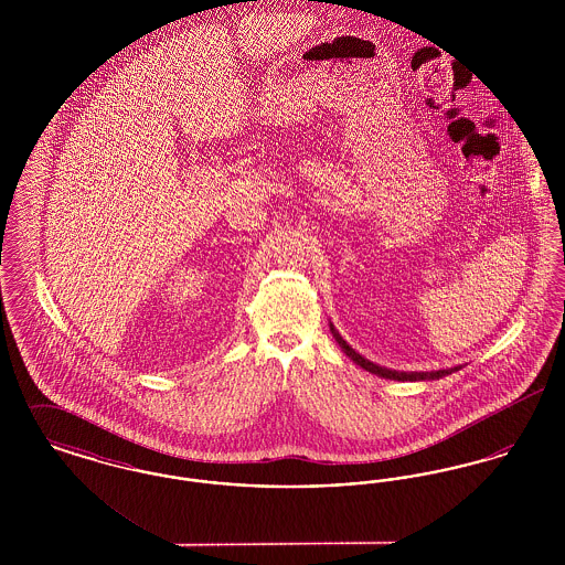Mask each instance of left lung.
Returning <instances> with one entry per match:
<instances>
[{"mask_svg": "<svg viewBox=\"0 0 565 565\" xmlns=\"http://www.w3.org/2000/svg\"><path fill=\"white\" fill-rule=\"evenodd\" d=\"M330 332H332V337H334V341L339 343V348L345 351V355H350L351 360L358 364V366H362L364 371H369V373H373V375L383 376V379H394V381H426V379H440V376L451 375V373H456L459 371V366H454V369H443V371H431V373H404V371H392V369H385V366H379L375 362H371V360H366V358H362L358 351L351 348L350 343L334 330V326L330 323Z\"/></svg>", "mask_w": 565, "mask_h": 565, "instance_id": "obj_1", "label": "left lung"}]
</instances>
